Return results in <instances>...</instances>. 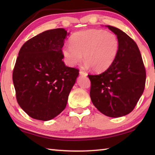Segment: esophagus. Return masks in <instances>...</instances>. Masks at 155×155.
<instances>
[{
  "instance_id": "34e87169",
  "label": "esophagus",
  "mask_w": 155,
  "mask_h": 155,
  "mask_svg": "<svg viewBox=\"0 0 155 155\" xmlns=\"http://www.w3.org/2000/svg\"><path fill=\"white\" fill-rule=\"evenodd\" d=\"M79 74H80L81 76H84V77H87V72H83V71H81V70L79 72Z\"/></svg>"
}]
</instances>
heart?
I'll return each mask as SVG.
<instances>
[{
  "instance_id": "1",
  "label": "heart",
  "mask_w": 155,
  "mask_h": 155,
  "mask_svg": "<svg viewBox=\"0 0 155 155\" xmlns=\"http://www.w3.org/2000/svg\"><path fill=\"white\" fill-rule=\"evenodd\" d=\"M70 44L63 47L65 61L74 66L82 59L85 67L94 72H103L114 64L120 50V41L115 34L101 29H88L73 34Z\"/></svg>"
}]
</instances>
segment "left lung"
<instances>
[{
    "instance_id": "8db88e82",
    "label": "left lung",
    "mask_w": 155,
    "mask_h": 155,
    "mask_svg": "<svg viewBox=\"0 0 155 155\" xmlns=\"http://www.w3.org/2000/svg\"><path fill=\"white\" fill-rule=\"evenodd\" d=\"M116 35L120 50L110 68L100 74H88L94 105L107 116L118 117L133 111L145 88L146 73L135 41L119 28L107 26Z\"/></svg>"
}]
</instances>
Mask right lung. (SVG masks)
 Masks as SVG:
<instances>
[{
    "instance_id": "right-lung-1",
    "label": "right lung",
    "mask_w": 155,
    "mask_h": 155,
    "mask_svg": "<svg viewBox=\"0 0 155 155\" xmlns=\"http://www.w3.org/2000/svg\"><path fill=\"white\" fill-rule=\"evenodd\" d=\"M67 34L64 28L46 31L26 41L18 53L13 70L15 96L32 118L50 120L66 107L79 74L62 61Z\"/></svg>"
}]
</instances>
